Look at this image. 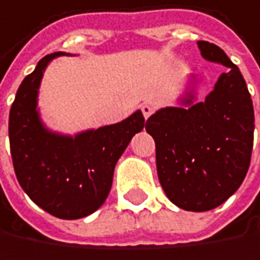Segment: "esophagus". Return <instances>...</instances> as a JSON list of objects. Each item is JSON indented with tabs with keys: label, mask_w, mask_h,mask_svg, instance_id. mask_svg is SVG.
<instances>
[{
	"label": "esophagus",
	"mask_w": 260,
	"mask_h": 260,
	"mask_svg": "<svg viewBox=\"0 0 260 260\" xmlns=\"http://www.w3.org/2000/svg\"><path fill=\"white\" fill-rule=\"evenodd\" d=\"M141 110H142V113H144V118H145V119L153 113V107H151V106H148V104H142V106H141Z\"/></svg>",
	"instance_id": "1"
}]
</instances>
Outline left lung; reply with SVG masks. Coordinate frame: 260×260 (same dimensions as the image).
<instances>
[{"label":"left lung","mask_w":260,"mask_h":260,"mask_svg":"<svg viewBox=\"0 0 260 260\" xmlns=\"http://www.w3.org/2000/svg\"><path fill=\"white\" fill-rule=\"evenodd\" d=\"M201 56L227 66L204 101L194 103V87L182 107H165L147 119L156 142L159 182L180 209L218 207L244 182L253 150L254 110L247 83L215 44L198 41Z\"/></svg>","instance_id":"8db88e82"}]
</instances>
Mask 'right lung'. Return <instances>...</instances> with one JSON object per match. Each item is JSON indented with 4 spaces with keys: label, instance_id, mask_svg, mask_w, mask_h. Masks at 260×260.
Wrapping results in <instances>:
<instances>
[{
    "label": "right lung",
    "instance_id": "obj_1",
    "mask_svg": "<svg viewBox=\"0 0 260 260\" xmlns=\"http://www.w3.org/2000/svg\"><path fill=\"white\" fill-rule=\"evenodd\" d=\"M59 56L65 53L45 56L22 80L9 116L10 153L25 194L53 216L78 219L106 201L115 165L145 119L136 110L118 124L75 136L50 132L39 116L38 92L45 68Z\"/></svg>",
    "mask_w": 260,
    "mask_h": 260
}]
</instances>
